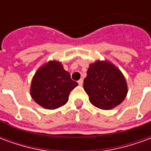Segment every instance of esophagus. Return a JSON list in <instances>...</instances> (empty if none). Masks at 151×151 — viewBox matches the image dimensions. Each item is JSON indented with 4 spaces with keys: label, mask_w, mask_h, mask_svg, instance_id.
I'll return each mask as SVG.
<instances>
[{
    "label": "esophagus",
    "mask_w": 151,
    "mask_h": 151,
    "mask_svg": "<svg viewBox=\"0 0 151 151\" xmlns=\"http://www.w3.org/2000/svg\"><path fill=\"white\" fill-rule=\"evenodd\" d=\"M78 85L79 86H82V84H83V79L81 78L80 80H78Z\"/></svg>",
    "instance_id": "obj_1"
}]
</instances>
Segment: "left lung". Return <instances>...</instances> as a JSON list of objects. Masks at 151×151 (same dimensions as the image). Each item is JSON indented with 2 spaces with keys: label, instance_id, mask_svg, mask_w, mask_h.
Returning <instances> with one entry per match:
<instances>
[{
  "label": "left lung",
  "instance_id": "8db88e82",
  "mask_svg": "<svg viewBox=\"0 0 151 151\" xmlns=\"http://www.w3.org/2000/svg\"><path fill=\"white\" fill-rule=\"evenodd\" d=\"M83 87L96 108L110 110L121 104L128 93L126 80L113 64L97 60L90 65Z\"/></svg>",
  "mask_w": 151,
  "mask_h": 151
}]
</instances>
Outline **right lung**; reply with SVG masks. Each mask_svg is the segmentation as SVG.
<instances>
[{"label":"right lung","instance_id":"1","mask_svg":"<svg viewBox=\"0 0 151 151\" xmlns=\"http://www.w3.org/2000/svg\"><path fill=\"white\" fill-rule=\"evenodd\" d=\"M78 85L61 63L51 60L35 73L30 91L32 99L41 107L56 109L68 102L69 93Z\"/></svg>","mask_w":151,"mask_h":151}]
</instances>
